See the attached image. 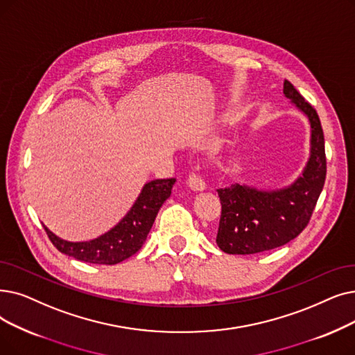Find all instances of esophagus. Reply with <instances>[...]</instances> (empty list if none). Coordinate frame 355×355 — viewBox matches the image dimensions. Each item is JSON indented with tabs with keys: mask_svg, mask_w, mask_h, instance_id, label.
Instances as JSON below:
<instances>
[{
	"mask_svg": "<svg viewBox=\"0 0 355 355\" xmlns=\"http://www.w3.org/2000/svg\"><path fill=\"white\" fill-rule=\"evenodd\" d=\"M187 184L193 190L206 189V181L203 180V177H200V174H197V173H189Z\"/></svg>",
	"mask_w": 355,
	"mask_h": 355,
	"instance_id": "1",
	"label": "esophagus"
}]
</instances>
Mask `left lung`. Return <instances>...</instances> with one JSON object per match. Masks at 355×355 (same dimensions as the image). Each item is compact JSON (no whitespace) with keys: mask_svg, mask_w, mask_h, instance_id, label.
I'll list each match as a JSON object with an SVG mask.
<instances>
[{"mask_svg":"<svg viewBox=\"0 0 355 355\" xmlns=\"http://www.w3.org/2000/svg\"><path fill=\"white\" fill-rule=\"evenodd\" d=\"M283 92L309 117L312 128L311 159L303 175L288 189L258 191L232 184L218 190L222 213L216 242L226 254L264 252L299 236L309 223L325 184V139L319 116L287 80Z\"/></svg>","mask_w":355,"mask_h":355,"instance_id":"1","label":"left lung"}]
</instances>
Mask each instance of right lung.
<instances>
[{"mask_svg": "<svg viewBox=\"0 0 355 355\" xmlns=\"http://www.w3.org/2000/svg\"><path fill=\"white\" fill-rule=\"evenodd\" d=\"M175 178H161L148 182L130 211L110 232L88 242H68L43 226L56 250L89 264L114 266L142 248L149 230L165 200L171 196Z\"/></svg>", "mask_w": 355, "mask_h": 355, "instance_id": "1", "label": "right lung"}]
</instances>
